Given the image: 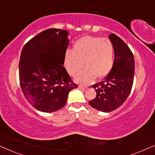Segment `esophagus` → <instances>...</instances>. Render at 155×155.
I'll return each mask as SVG.
<instances>
[{
	"label": "esophagus",
	"mask_w": 155,
	"mask_h": 155,
	"mask_svg": "<svg viewBox=\"0 0 155 155\" xmlns=\"http://www.w3.org/2000/svg\"><path fill=\"white\" fill-rule=\"evenodd\" d=\"M80 89H81V90H84V89L87 88L86 86H82V85H79V87H78Z\"/></svg>",
	"instance_id": "obj_1"
}]
</instances>
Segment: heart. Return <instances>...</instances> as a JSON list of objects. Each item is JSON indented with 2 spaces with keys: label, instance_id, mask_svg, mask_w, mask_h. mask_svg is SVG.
<instances>
[{
  "label": "heart",
  "instance_id": "b5f03b06",
  "mask_svg": "<svg viewBox=\"0 0 155 155\" xmlns=\"http://www.w3.org/2000/svg\"><path fill=\"white\" fill-rule=\"evenodd\" d=\"M114 62V48L109 39L93 36H84L73 44V49L65 54V67L71 76L77 75L76 82L89 84L97 77H107L112 70Z\"/></svg>",
  "mask_w": 155,
  "mask_h": 155
}]
</instances>
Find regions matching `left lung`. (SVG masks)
<instances>
[{
	"mask_svg": "<svg viewBox=\"0 0 155 155\" xmlns=\"http://www.w3.org/2000/svg\"><path fill=\"white\" fill-rule=\"evenodd\" d=\"M114 48V65L103 81L93 84L96 97L89 101L91 107L103 112L113 111L128 98L132 89L135 71L134 56L128 45L115 34L109 35Z\"/></svg>",
	"mask_w": 155,
	"mask_h": 155,
	"instance_id": "left-lung-1",
	"label": "left lung"
}]
</instances>
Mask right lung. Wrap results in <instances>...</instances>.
<instances>
[{"mask_svg":"<svg viewBox=\"0 0 155 155\" xmlns=\"http://www.w3.org/2000/svg\"><path fill=\"white\" fill-rule=\"evenodd\" d=\"M68 35L63 29H46L25 44L21 52V89L29 104L40 111L61 109L70 91L78 87L63 65L69 44Z\"/></svg>","mask_w":155,"mask_h":155,"instance_id":"obj_1","label":"right lung"}]
</instances>
